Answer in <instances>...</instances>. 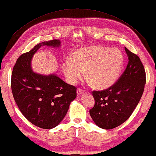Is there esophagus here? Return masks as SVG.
Returning a JSON list of instances; mask_svg holds the SVG:
<instances>
[{
	"mask_svg": "<svg viewBox=\"0 0 156 156\" xmlns=\"http://www.w3.org/2000/svg\"><path fill=\"white\" fill-rule=\"evenodd\" d=\"M83 92H84V90H82V89H80V88H78L77 89V95L78 96L82 94Z\"/></svg>",
	"mask_w": 156,
	"mask_h": 156,
	"instance_id": "esophagus-1",
	"label": "esophagus"
}]
</instances>
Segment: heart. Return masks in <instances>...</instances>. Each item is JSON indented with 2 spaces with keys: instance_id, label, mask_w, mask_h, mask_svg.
Masks as SVG:
<instances>
[{
  "instance_id": "b5f03b06",
  "label": "heart",
  "mask_w": 156,
  "mask_h": 156,
  "mask_svg": "<svg viewBox=\"0 0 156 156\" xmlns=\"http://www.w3.org/2000/svg\"><path fill=\"white\" fill-rule=\"evenodd\" d=\"M123 65V55L118 49L100 46L79 48L71 54L70 60L62 65L68 82L76 84L86 78L98 90H105L113 85L119 77Z\"/></svg>"
}]
</instances>
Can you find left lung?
<instances>
[{
    "label": "left lung",
    "instance_id": "8db88e82",
    "mask_svg": "<svg viewBox=\"0 0 156 156\" xmlns=\"http://www.w3.org/2000/svg\"><path fill=\"white\" fill-rule=\"evenodd\" d=\"M128 64L119 78L109 88L93 91L95 104L91 117L98 127L109 130L119 126L130 117L144 92L146 72L136 54L125 47Z\"/></svg>",
    "mask_w": 156,
    "mask_h": 156
}]
</instances>
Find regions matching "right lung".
<instances>
[{
    "mask_svg": "<svg viewBox=\"0 0 156 156\" xmlns=\"http://www.w3.org/2000/svg\"><path fill=\"white\" fill-rule=\"evenodd\" d=\"M57 47L59 39L39 43L17 59L12 72L11 88L17 106L30 122L44 129L55 128L65 117L76 87L55 74L44 76L33 72L32 58L41 46Z\"/></svg>",
    "mask_w": 156,
    "mask_h": 156,
    "instance_id": "obj_1",
    "label": "right lung"
}]
</instances>
